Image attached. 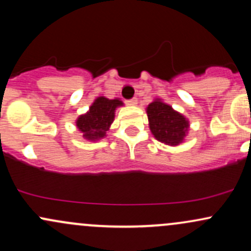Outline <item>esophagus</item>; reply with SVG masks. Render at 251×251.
I'll return each instance as SVG.
<instances>
[{
  "label": "esophagus",
  "mask_w": 251,
  "mask_h": 251,
  "mask_svg": "<svg viewBox=\"0 0 251 251\" xmlns=\"http://www.w3.org/2000/svg\"><path fill=\"white\" fill-rule=\"evenodd\" d=\"M137 101H138L137 98H132V99L127 100L126 103H127V105H129V106H134V105H137Z\"/></svg>",
  "instance_id": "1"
}]
</instances>
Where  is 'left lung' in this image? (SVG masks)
Segmentation results:
<instances>
[{
  "instance_id": "obj_1",
  "label": "left lung",
  "mask_w": 251,
  "mask_h": 251,
  "mask_svg": "<svg viewBox=\"0 0 251 251\" xmlns=\"http://www.w3.org/2000/svg\"><path fill=\"white\" fill-rule=\"evenodd\" d=\"M149 126L158 142L177 146L184 142L189 129V120L168 103L155 99L146 108Z\"/></svg>"
}]
</instances>
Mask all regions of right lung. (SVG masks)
<instances>
[{
	"label": "right lung",
	"instance_id": "add662e5",
	"mask_svg": "<svg viewBox=\"0 0 251 251\" xmlns=\"http://www.w3.org/2000/svg\"><path fill=\"white\" fill-rule=\"evenodd\" d=\"M124 103L120 99H107L99 97L92 103L87 113L76 119V127L85 139L96 142L106 137V132L113 123L116 109Z\"/></svg>",
	"mask_w": 251,
	"mask_h": 251
}]
</instances>
